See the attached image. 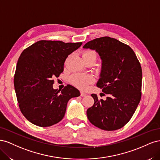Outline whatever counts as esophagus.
<instances>
[{
  "label": "esophagus",
  "mask_w": 160,
  "mask_h": 160,
  "mask_svg": "<svg viewBox=\"0 0 160 160\" xmlns=\"http://www.w3.org/2000/svg\"><path fill=\"white\" fill-rule=\"evenodd\" d=\"M86 95H87V94L85 93H83V92H81V93H80V95H81V97H85Z\"/></svg>",
  "instance_id": "esophagus-1"
}]
</instances>
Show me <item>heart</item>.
I'll return each instance as SVG.
<instances>
[{"label": "heart", "instance_id": "obj_1", "mask_svg": "<svg viewBox=\"0 0 160 160\" xmlns=\"http://www.w3.org/2000/svg\"><path fill=\"white\" fill-rule=\"evenodd\" d=\"M83 57H92L97 59L96 52L93 51H86L83 53ZM69 81L71 83L81 89L85 90L88 88L89 85L93 83L95 78L90 74L76 73L71 76Z\"/></svg>", "mask_w": 160, "mask_h": 160}]
</instances>
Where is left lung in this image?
<instances>
[{
	"instance_id": "1",
	"label": "left lung",
	"mask_w": 160,
	"mask_h": 160,
	"mask_svg": "<svg viewBox=\"0 0 160 160\" xmlns=\"http://www.w3.org/2000/svg\"><path fill=\"white\" fill-rule=\"evenodd\" d=\"M83 48L96 50L102 59L101 78L97 86L108 95L103 100L91 94L94 104L87 110L88 118L101 129L122 128L132 118L141 100V64L129 45L109 37L95 38Z\"/></svg>"
}]
</instances>
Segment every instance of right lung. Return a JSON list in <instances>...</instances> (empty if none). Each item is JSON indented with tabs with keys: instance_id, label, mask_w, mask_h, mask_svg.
Returning a JSON list of instances; mask_svg holds the SVG:
<instances>
[{
	"instance_id": "add662e5",
	"label": "right lung",
	"mask_w": 160,
	"mask_h": 160,
	"mask_svg": "<svg viewBox=\"0 0 160 160\" xmlns=\"http://www.w3.org/2000/svg\"><path fill=\"white\" fill-rule=\"evenodd\" d=\"M82 42L41 40L26 48L17 62L14 85L18 106L26 119L37 126L45 128L63 118L67 105L80 92L67 85L54 89L55 77L63 71L66 59Z\"/></svg>"
}]
</instances>
